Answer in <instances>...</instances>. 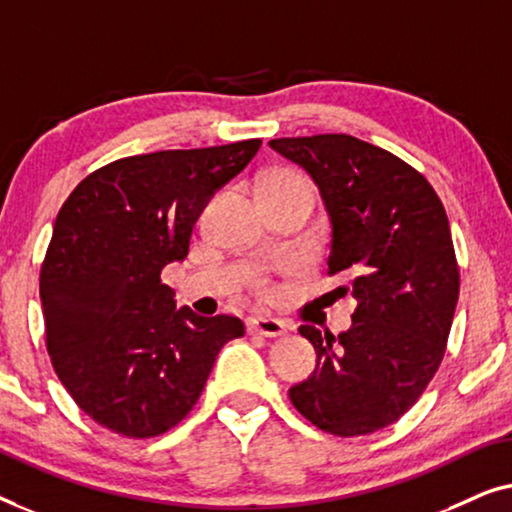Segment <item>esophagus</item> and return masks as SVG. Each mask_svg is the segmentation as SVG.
<instances>
[{
    "instance_id": "esophagus-1",
    "label": "esophagus",
    "mask_w": 512,
    "mask_h": 512,
    "mask_svg": "<svg viewBox=\"0 0 512 512\" xmlns=\"http://www.w3.org/2000/svg\"><path fill=\"white\" fill-rule=\"evenodd\" d=\"M248 334L266 336V338H278L287 334V325L283 320L266 318V315H255V318L248 320Z\"/></svg>"
}]
</instances>
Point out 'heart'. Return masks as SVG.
I'll list each match as a JSON object with an SVG mask.
<instances>
[{"label": "heart", "instance_id": "heart-1", "mask_svg": "<svg viewBox=\"0 0 512 512\" xmlns=\"http://www.w3.org/2000/svg\"><path fill=\"white\" fill-rule=\"evenodd\" d=\"M259 190H280V192H304V194H315L313 190V183L311 178L301 174L297 169H290V167H278V169H271L269 174L262 178V185H259ZM255 292L257 297L262 299H271L273 297V285L269 283L266 278H257L255 283Z\"/></svg>", "mask_w": 512, "mask_h": 512}]
</instances>
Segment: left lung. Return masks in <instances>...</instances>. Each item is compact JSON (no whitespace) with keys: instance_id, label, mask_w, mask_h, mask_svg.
Returning <instances> with one entry per match:
<instances>
[{"instance_id":"left-lung-1","label":"left lung","mask_w":512,"mask_h":512,"mask_svg":"<svg viewBox=\"0 0 512 512\" xmlns=\"http://www.w3.org/2000/svg\"><path fill=\"white\" fill-rule=\"evenodd\" d=\"M269 146L318 183L334 227L327 273H343V290L357 299L343 334L299 327L318 364L290 401L327 434H373L408 413L443 362L459 297L443 201L408 162L355 136Z\"/></svg>"}]
</instances>
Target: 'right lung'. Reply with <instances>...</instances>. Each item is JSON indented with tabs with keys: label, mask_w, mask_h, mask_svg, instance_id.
<instances>
[{
	"label": "right lung",
	"mask_w": 512,
	"mask_h": 512,
	"mask_svg": "<svg viewBox=\"0 0 512 512\" xmlns=\"http://www.w3.org/2000/svg\"><path fill=\"white\" fill-rule=\"evenodd\" d=\"M262 139L122 157L92 171L57 213L39 294L50 364L76 406L113 434L153 438L199 401L232 315L176 308L162 269L190 250L218 187Z\"/></svg>",
	"instance_id": "obj_1"
}]
</instances>
